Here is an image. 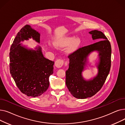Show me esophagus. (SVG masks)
I'll list each match as a JSON object with an SVG mask.
<instances>
[{"instance_id":"esophagus-1","label":"esophagus","mask_w":125,"mask_h":125,"mask_svg":"<svg viewBox=\"0 0 125 125\" xmlns=\"http://www.w3.org/2000/svg\"><path fill=\"white\" fill-rule=\"evenodd\" d=\"M64 63V61L62 59H58L55 62V66L57 68L61 67Z\"/></svg>"}]
</instances>
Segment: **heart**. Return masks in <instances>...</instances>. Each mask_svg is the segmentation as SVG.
Returning a JSON list of instances; mask_svg holds the SVG:
<instances>
[{"mask_svg":"<svg viewBox=\"0 0 125 125\" xmlns=\"http://www.w3.org/2000/svg\"><path fill=\"white\" fill-rule=\"evenodd\" d=\"M74 39H75L73 37H70L64 41L56 43V45L58 47L63 48L71 44H72L70 45L69 48L68 49V52H73L77 49L81 43V41L80 39H75V41Z\"/></svg>","mask_w":125,"mask_h":125,"instance_id":"heart-1","label":"heart"}]
</instances>
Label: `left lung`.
<instances>
[{
    "label": "left lung",
    "instance_id": "1",
    "mask_svg": "<svg viewBox=\"0 0 125 125\" xmlns=\"http://www.w3.org/2000/svg\"><path fill=\"white\" fill-rule=\"evenodd\" d=\"M89 33L93 40L101 41L79 48L68 56L69 64L66 71V84L72 95L78 99H86L96 94L105 82L111 67V48L108 39L101 31L94 30ZM94 51L99 52L98 72L93 79L87 81L83 78L82 72L87 56Z\"/></svg>",
    "mask_w": 125,
    "mask_h": 125
}]
</instances>
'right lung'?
<instances>
[{
	"mask_svg": "<svg viewBox=\"0 0 125 125\" xmlns=\"http://www.w3.org/2000/svg\"><path fill=\"white\" fill-rule=\"evenodd\" d=\"M32 38L40 43V33L26 25L18 33L10 52V73L18 88L28 96L38 97L49 87V76L53 73L54 62L44 57L42 48L23 46L21 42Z\"/></svg>",
	"mask_w": 125,
	"mask_h": 125,
	"instance_id": "add662e5",
	"label": "right lung"
}]
</instances>
